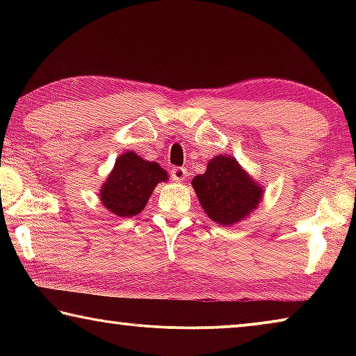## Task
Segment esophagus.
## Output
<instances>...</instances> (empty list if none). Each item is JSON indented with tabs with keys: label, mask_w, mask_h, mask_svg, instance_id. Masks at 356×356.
<instances>
[{
	"label": "esophagus",
	"mask_w": 356,
	"mask_h": 356,
	"mask_svg": "<svg viewBox=\"0 0 356 356\" xmlns=\"http://www.w3.org/2000/svg\"><path fill=\"white\" fill-rule=\"evenodd\" d=\"M186 176H188V172H186L185 168H180V166L172 168V171H171L172 180H176V182H184Z\"/></svg>",
	"instance_id": "1"
}]
</instances>
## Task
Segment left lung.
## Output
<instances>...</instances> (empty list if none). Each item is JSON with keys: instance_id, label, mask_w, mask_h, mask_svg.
Listing matches in <instances>:
<instances>
[{"instance_id": "8db88e82", "label": "left lung", "mask_w": 356, "mask_h": 356, "mask_svg": "<svg viewBox=\"0 0 356 356\" xmlns=\"http://www.w3.org/2000/svg\"><path fill=\"white\" fill-rule=\"evenodd\" d=\"M191 184L202 209L221 226L243 220L259 206L264 193L236 159L225 155L210 160L206 172L196 176Z\"/></svg>"}]
</instances>
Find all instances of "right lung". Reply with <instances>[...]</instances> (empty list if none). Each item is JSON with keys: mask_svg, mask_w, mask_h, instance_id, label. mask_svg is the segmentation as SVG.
Returning a JSON list of instances; mask_svg holds the SVG:
<instances>
[{"mask_svg": "<svg viewBox=\"0 0 356 356\" xmlns=\"http://www.w3.org/2000/svg\"><path fill=\"white\" fill-rule=\"evenodd\" d=\"M166 171L155 161H146L135 152H125L100 190L104 206L118 216H135L146 207L155 185L163 182Z\"/></svg>", "mask_w": 356, "mask_h": 356, "instance_id": "1", "label": "right lung"}]
</instances>
